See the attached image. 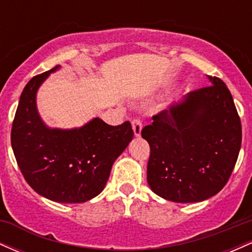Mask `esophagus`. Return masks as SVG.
Listing matches in <instances>:
<instances>
[{"label": "esophagus", "mask_w": 252, "mask_h": 252, "mask_svg": "<svg viewBox=\"0 0 252 252\" xmlns=\"http://www.w3.org/2000/svg\"><path fill=\"white\" fill-rule=\"evenodd\" d=\"M132 126V131H134L135 137H140L141 131H142V123L140 120H134L131 123Z\"/></svg>", "instance_id": "esophagus-1"}]
</instances>
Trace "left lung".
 Instances as JSON below:
<instances>
[{"label":"left lung","instance_id":"1","mask_svg":"<svg viewBox=\"0 0 252 252\" xmlns=\"http://www.w3.org/2000/svg\"><path fill=\"white\" fill-rule=\"evenodd\" d=\"M189 92L142 129L150 147V189L173 202H199L216 195L232 173L242 146L241 118L227 86Z\"/></svg>","mask_w":252,"mask_h":252}]
</instances>
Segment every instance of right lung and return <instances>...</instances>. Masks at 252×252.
I'll use <instances>...</instances> for the list:
<instances>
[{"instance_id": "add662e5", "label": "right lung", "mask_w": 252, "mask_h": 252, "mask_svg": "<svg viewBox=\"0 0 252 252\" xmlns=\"http://www.w3.org/2000/svg\"><path fill=\"white\" fill-rule=\"evenodd\" d=\"M62 66L28 82L20 97L11 148L28 185L52 201L80 204L105 187L112 164L132 140L131 126H109L94 117L79 128H51L37 111L36 94L45 80Z\"/></svg>"}]
</instances>
